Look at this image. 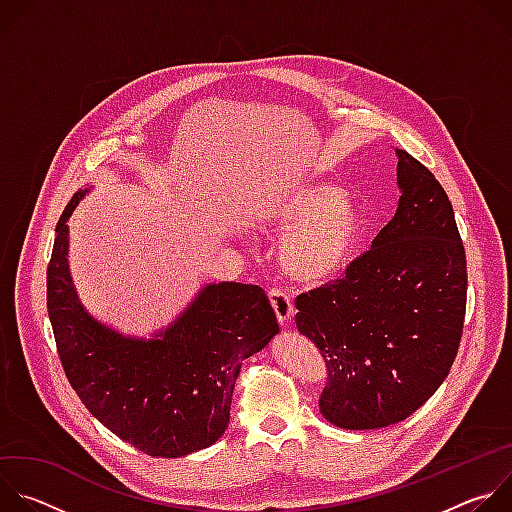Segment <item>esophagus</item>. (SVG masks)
<instances>
[{
	"label": "esophagus",
	"mask_w": 512,
	"mask_h": 512,
	"mask_svg": "<svg viewBox=\"0 0 512 512\" xmlns=\"http://www.w3.org/2000/svg\"><path fill=\"white\" fill-rule=\"evenodd\" d=\"M269 302H271V308L275 310V316L281 324L289 322L291 316H294V306H291V300H289L285 291H281L277 287H271L269 289Z\"/></svg>",
	"instance_id": "1"
}]
</instances>
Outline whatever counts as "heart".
<instances>
[{
	"mask_svg": "<svg viewBox=\"0 0 512 512\" xmlns=\"http://www.w3.org/2000/svg\"><path fill=\"white\" fill-rule=\"evenodd\" d=\"M261 225L281 241V265L300 283L322 285L354 259L364 210L360 202L330 182H302L273 198L261 210Z\"/></svg>",
	"mask_w": 512,
	"mask_h": 512,
	"instance_id": "1",
	"label": "heart"
}]
</instances>
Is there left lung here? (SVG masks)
Instances as JSON below:
<instances>
[{"label": "left lung", "mask_w": 512, "mask_h": 512, "mask_svg": "<svg viewBox=\"0 0 512 512\" xmlns=\"http://www.w3.org/2000/svg\"><path fill=\"white\" fill-rule=\"evenodd\" d=\"M397 212L336 281L296 298V326L326 358L322 415L342 429L407 419L448 377L466 316V251L435 176L395 150Z\"/></svg>", "instance_id": "8db88e82"}]
</instances>
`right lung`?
<instances>
[{
    "instance_id": "right-lung-1",
    "label": "right lung",
    "mask_w": 512,
    "mask_h": 512,
    "mask_svg": "<svg viewBox=\"0 0 512 512\" xmlns=\"http://www.w3.org/2000/svg\"><path fill=\"white\" fill-rule=\"evenodd\" d=\"M89 188L66 204L46 271V308L70 387L123 442L160 458L212 446L231 419L235 381L245 358L279 332L259 285H204L162 332L123 336L95 320L68 269V216Z\"/></svg>"
}]
</instances>
